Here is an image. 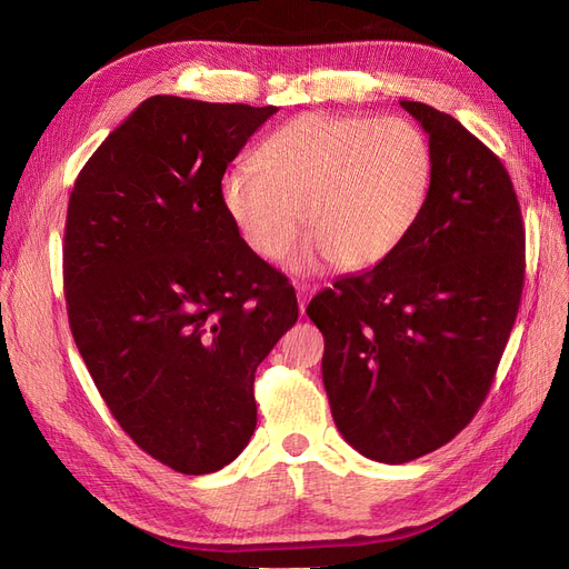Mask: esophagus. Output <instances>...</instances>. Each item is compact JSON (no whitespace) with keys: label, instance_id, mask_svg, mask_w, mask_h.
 <instances>
[{"label":"esophagus","instance_id":"34e87169","mask_svg":"<svg viewBox=\"0 0 569 569\" xmlns=\"http://www.w3.org/2000/svg\"><path fill=\"white\" fill-rule=\"evenodd\" d=\"M318 287H313V284H297V297H299V311L301 313H306V303H308V299L313 297V291H316Z\"/></svg>","mask_w":569,"mask_h":569}]
</instances>
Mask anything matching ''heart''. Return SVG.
<instances>
[{
  "instance_id": "1",
  "label": "heart",
  "mask_w": 569,
  "mask_h": 569,
  "mask_svg": "<svg viewBox=\"0 0 569 569\" xmlns=\"http://www.w3.org/2000/svg\"><path fill=\"white\" fill-rule=\"evenodd\" d=\"M432 147L406 118L301 113L220 182L222 209L242 242L278 261L301 226L311 230L291 270L337 261L370 270L399 249L432 187Z\"/></svg>"
}]
</instances>
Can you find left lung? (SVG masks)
Returning a JSON list of instances; mask_svg holds the SVG:
<instances>
[{
    "label": "left lung",
    "mask_w": 569,
    "mask_h": 569,
    "mask_svg": "<svg viewBox=\"0 0 569 569\" xmlns=\"http://www.w3.org/2000/svg\"><path fill=\"white\" fill-rule=\"evenodd\" d=\"M432 147V187L387 261L308 303L322 382L358 453L401 465L437 451L485 403L525 284L522 211L506 166L449 113L401 101Z\"/></svg>",
    "instance_id": "8db88e82"
}]
</instances>
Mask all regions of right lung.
<instances>
[{
  "label": "right lung",
  "instance_id": "right-lung-1",
  "mask_svg": "<svg viewBox=\"0 0 569 569\" xmlns=\"http://www.w3.org/2000/svg\"><path fill=\"white\" fill-rule=\"evenodd\" d=\"M272 113L149 97L68 199L76 347L126 435L182 475L244 451L256 368L299 318L295 287L242 242L220 199L226 168Z\"/></svg>",
  "mask_w": 569,
  "mask_h": 569
}]
</instances>
